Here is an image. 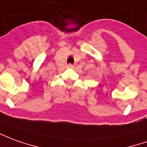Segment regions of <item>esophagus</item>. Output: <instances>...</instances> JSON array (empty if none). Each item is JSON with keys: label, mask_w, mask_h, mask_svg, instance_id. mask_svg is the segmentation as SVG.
Wrapping results in <instances>:
<instances>
[{"label": "esophagus", "mask_w": 147, "mask_h": 147, "mask_svg": "<svg viewBox=\"0 0 147 147\" xmlns=\"http://www.w3.org/2000/svg\"><path fill=\"white\" fill-rule=\"evenodd\" d=\"M74 67V65H72V64H68L67 65V68H69V69H71V68Z\"/></svg>", "instance_id": "34e87169"}]
</instances>
